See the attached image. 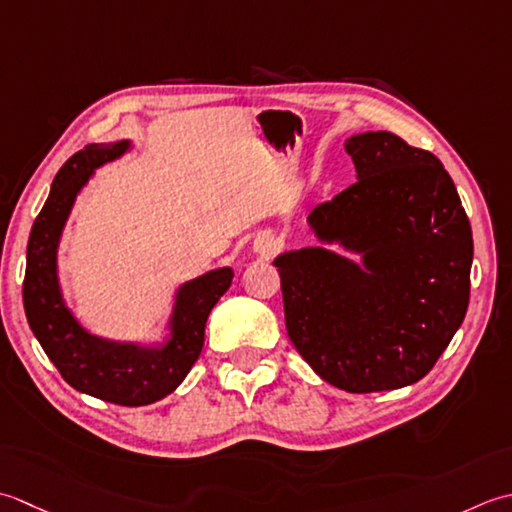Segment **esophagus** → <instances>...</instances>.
<instances>
[{
	"label": "esophagus",
	"instance_id": "34e87169",
	"mask_svg": "<svg viewBox=\"0 0 512 512\" xmlns=\"http://www.w3.org/2000/svg\"><path fill=\"white\" fill-rule=\"evenodd\" d=\"M278 247H280V241L274 234H260L254 241V252L263 258L274 256Z\"/></svg>",
	"mask_w": 512,
	"mask_h": 512
}]
</instances>
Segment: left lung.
<instances>
[{
	"label": "left lung",
	"instance_id": "left-lung-1",
	"mask_svg": "<svg viewBox=\"0 0 512 512\" xmlns=\"http://www.w3.org/2000/svg\"><path fill=\"white\" fill-rule=\"evenodd\" d=\"M344 150L358 181L307 216L320 245L274 258L287 333L333 387L402 389L433 369L464 322L471 223L435 154L384 130L353 134Z\"/></svg>",
	"mask_w": 512,
	"mask_h": 512
}]
</instances>
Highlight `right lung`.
<instances>
[{
  "mask_svg": "<svg viewBox=\"0 0 512 512\" xmlns=\"http://www.w3.org/2000/svg\"><path fill=\"white\" fill-rule=\"evenodd\" d=\"M134 148L130 139L92 143L72 154L52 181L50 194L30 229L26 249L24 309L28 325L72 389L121 406L163 400L201 356L205 322L232 285L234 269L218 267L176 289L161 338L112 340L81 325L59 280V243L68 216L97 168Z\"/></svg>",
  "mask_w": 512,
  "mask_h": 512,
  "instance_id": "right-lung-1",
  "label": "right lung"
}]
</instances>
